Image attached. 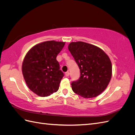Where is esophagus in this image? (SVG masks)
I'll use <instances>...</instances> for the list:
<instances>
[{
  "instance_id": "34e87169",
  "label": "esophagus",
  "mask_w": 135,
  "mask_h": 135,
  "mask_svg": "<svg viewBox=\"0 0 135 135\" xmlns=\"http://www.w3.org/2000/svg\"><path fill=\"white\" fill-rule=\"evenodd\" d=\"M65 76H69V74H70V73H69V71H67V72L65 73Z\"/></svg>"
}]
</instances>
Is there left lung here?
I'll return each mask as SVG.
<instances>
[{
	"instance_id": "left-lung-1",
	"label": "left lung",
	"mask_w": 135,
	"mask_h": 135,
	"mask_svg": "<svg viewBox=\"0 0 135 135\" xmlns=\"http://www.w3.org/2000/svg\"><path fill=\"white\" fill-rule=\"evenodd\" d=\"M68 50L80 73L71 84L73 92L86 99L99 95L111 79L112 65L108 56L101 48L83 42L70 43Z\"/></svg>"
}]
</instances>
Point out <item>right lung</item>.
Returning a JSON list of instances; mask_svg holds the SVG:
<instances>
[{
  "label": "right lung",
  "instance_id": "right-lung-1",
  "mask_svg": "<svg viewBox=\"0 0 135 135\" xmlns=\"http://www.w3.org/2000/svg\"><path fill=\"white\" fill-rule=\"evenodd\" d=\"M64 45L62 42H44L31 48L24 58L23 78L28 87L37 95L46 97L58 91L64 74L56 57Z\"/></svg>",
  "mask_w": 135,
  "mask_h": 135
}]
</instances>
